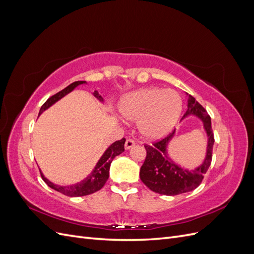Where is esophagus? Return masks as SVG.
Returning <instances> with one entry per match:
<instances>
[{"label": "esophagus", "instance_id": "34e87169", "mask_svg": "<svg viewBox=\"0 0 254 254\" xmlns=\"http://www.w3.org/2000/svg\"><path fill=\"white\" fill-rule=\"evenodd\" d=\"M134 145H135V142H134L133 140H131V139H127V140H126V142H125V149H130V148H132Z\"/></svg>", "mask_w": 254, "mask_h": 254}]
</instances>
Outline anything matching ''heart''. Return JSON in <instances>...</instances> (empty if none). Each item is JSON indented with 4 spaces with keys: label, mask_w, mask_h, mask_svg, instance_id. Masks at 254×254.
<instances>
[{
    "label": "heart",
    "mask_w": 254,
    "mask_h": 254,
    "mask_svg": "<svg viewBox=\"0 0 254 254\" xmlns=\"http://www.w3.org/2000/svg\"><path fill=\"white\" fill-rule=\"evenodd\" d=\"M183 109L182 97L172 89L143 88L126 94L119 102V112L128 122H137L139 133L159 140L170 133Z\"/></svg>",
    "instance_id": "b5f03b06"
}]
</instances>
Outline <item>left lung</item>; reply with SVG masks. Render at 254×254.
<instances>
[{
  "instance_id": "left-lung-1",
  "label": "left lung",
  "mask_w": 254,
  "mask_h": 254,
  "mask_svg": "<svg viewBox=\"0 0 254 254\" xmlns=\"http://www.w3.org/2000/svg\"><path fill=\"white\" fill-rule=\"evenodd\" d=\"M190 115H194L203 123V129L207 136L203 162L190 171L175 163L167 151L168 144L175 136V130L163 140L153 143L151 146L145 145L146 158L140 170V178L145 186L155 193L167 196L188 193L199 187L203 176L209 170L214 145L211 118L203 107L191 95H189L188 110L182 119Z\"/></svg>"
}]
</instances>
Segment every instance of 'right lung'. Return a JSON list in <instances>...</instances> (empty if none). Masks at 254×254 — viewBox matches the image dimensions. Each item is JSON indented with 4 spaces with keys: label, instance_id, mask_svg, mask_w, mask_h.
Here are the masks:
<instances>
[{
    "label": "right lung",
    "instance_id": "right-lung-1",
    "mask_svg": "<svg viewBox=\"0 0 254 254\" xmlns=\"http://www.w3.org/2000/svg\"><path fill=\"white\" fill-rule=\"evenodd\" d=\"M83 83H87V82L86 81H75V82L71 83L70 86H67L64 90L58 92V93H56L55 95L51 96L48 101L42 105V107L40 108V111H39V115L43 111L49 109L51 106L57 103L59 99L64 97L66 94L72 92L76 87H78L79 84H83ZM93 95L98 99V101L104 102L103 97L98 94L97 91L93 92ZM125 141L126 140L123 137L122 140L115 141L114 143H112L109 147L106 149V151L104 152V155L101 157V159L98 160V162L96 163L94 170L92 171L91 174L88 177H86L83 180H81L80 182L72 184V186H64V187L58 186V184L53 183L49 179L45 178L44 175L40 171L42 179L51 189L59 191V193L66 195V196L79 197V196H86V195L93 194V193H95V191L101 190L105 186L106 181L108 180L110 164L115 157L121 155V153L125 150V148H124Z\"/></svg>",
    "mask_w": 254,
    "mask_h": 254
}]
</instances>
